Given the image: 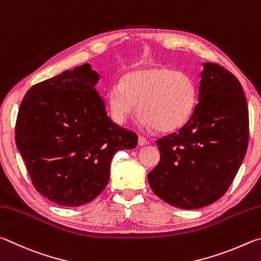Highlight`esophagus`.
Returning a JSON list of instances; mask_svg holds the SVG:
<instances>
[{
    "label": "esophagus",
    "mask_w": 261,
    "mask_h": 261,
    "mask_svg": "<svg viewBox=\"0 0 261 261\" xmlns=\"http://www.w3.org/2000/svg\"><path fill=\"white\" fill-rule=\"evenodd\" d=\"M149 144V141L144 138V136H139V145H141V147H143V145H147Z\"/></svg>",
    "instance_id": "1"
}]
</instances>
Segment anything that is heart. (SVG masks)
I'll return each mask as SVG.
<instances>
[{
	"label": "heart",
	"instance_id": "1",
	"mask_svg": "<svg viewBox=\"0 0 261 261\" xmlns=\"http://www.w3.org/2000/svg\"><path fill=\"white\" fill-rule=\"evenodd\" d=\"M197 86L190 75L164 66H148L126 73L120 85L108 89L113 120L125 123L138 110L145 128L174 132L184 127L197 104Z\"/></svg>",
	"mask_w": 261,
	"mask_h": 261
}]
</instances>
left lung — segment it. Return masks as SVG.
<instances>
[{"mask_svg": "<svg viewBox=\"0 0 261 261\" xmlns=\"http://www.w3.org/2000/svg\"><path fill=\"white\" fill-rule=\"evenodd\" d=\"M203 66L193 116L177 133L156 141L161 162L148 174L159 198L185 210L226 194L249 143V109L240 81L219 64Z\"/></svg>", "mask_w": 261, "mask_h": 261, "instance_id": "8db88e82", "label": "left lung"}]
</instances>
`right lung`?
<instances>
[{
  "label": "right lung",
  "mask_w": 261,
  "mask_h": 261,
  "mask_svg": "<svg viewBox=\"0 0 261 261\" xmlns=\"http://www.w3.org/2000/svg\"><path fill=\"white\" fill-rule=\"evenodd\" d=\"M88 63L34 85L20 103L16 144L32 184L62 206H80L102 193L118 150L134 149L138 135L114 123Z\"/></svg>",
  "instance_id": "1"
}]
</instances>
